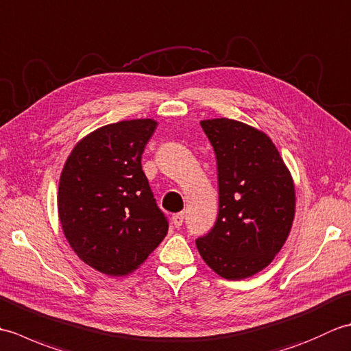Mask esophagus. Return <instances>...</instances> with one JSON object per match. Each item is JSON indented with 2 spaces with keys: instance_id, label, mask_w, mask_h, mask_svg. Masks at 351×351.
Wrapping results in <instances>:
<instances>
[{
  "instance_id": "esophagus-1",
  "label": "esophagus",
  "mask_w": 351,
  "mask_h": 351,
  "mask_svg": "<svg viewBox=\"0 0 351 351\" xmlns=\"http://www.w3.org/2000/svg\"><path fill=\"white\" fill-rule=\"evenodd\" d=\"M171 221H173L175 228H181L182 223H184V213H178L175 214L173 217H171Z\"/></svg>"
}]
</instances>
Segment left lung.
<instances>
[{
    "mask_svg": "<svg viewBox=\"0 0 351 351\" xmlns=\"http://www.w3.org/2000/svg\"><path fill=\"white\" fill-rule=\"evenodd\" d=\"M200 125L217 158L219 215L196 240L197 250L221 278H250L271 263L289 235L293 178L265 132L226 117Z\"/></svg>",
    "mask_w": 351,
    "mask_h": 351,
    "instance_id": "left-lung-1",
    "label": "left lung"
}]
</instances>
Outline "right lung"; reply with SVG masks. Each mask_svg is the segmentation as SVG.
<instances>
[{"label": "right lung", "mask_w": 351, "mask_h": 351, "mask_svg": "<svg viewBox=\"0 0 351 351\" xmlns=\"http://www.w3.org/2000/svg\"><path fill=\"white\" fill-rule=\"evenodd\" d=\"M155 128L154 119L101 126L78 141L62 170L57 206L66 240L104 274L132 273L167 235L141 170Z\"/></svg>", "instance_id": "right-lung-1"}]
</instances>
